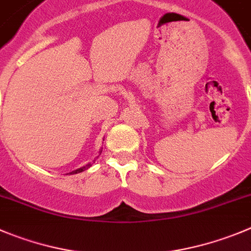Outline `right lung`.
Masks as SVG:
<instances>
[{
    "label": "right lung",
    "mask_w": 251,
    "mask_h": 251,
    "mask_svg": "<svg viewBox=\"0 0 251 251\" xmlns=\"http://www.w3.org/2000/svg\"><path fill=\"white\" fill-rule=\"evenodd\" d=\"M101 152H102V150H100V154H101ZM97 157H99V156H97ZM97 157H96V159H97ZM96 159H95V160H96ZM95 160H94V161H92V163H88V164H86V165H85V166H82V168L77 169V170H74V171H71V173H69V174H71V175H74V174H78V173H82V171H85V170H86V169H88V168H91V166H92V164H94V163H95Z\"/></svg>",
    "instance_id": "add662e5"
}]
</instances>
